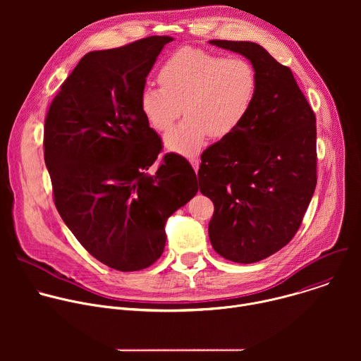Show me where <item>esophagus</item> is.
<instances>
[{
  "mask_svg": "<svg viewBox=\"0 0 361 361\" xmlns=\"http://www.w3.org/2000/svg\"><path fill=\"white\" fill-rule=\"evenodd\" d=\"M190 163H191L194 171L197 173V171H198V167H200V159L195 157V156H194V157H190Z\"/></svg>",
  "mask_w": 361,
  "mask_h": 361,
  "instance_id": "esophagus-1",
  "label": "esophagus"
}]
</instances>
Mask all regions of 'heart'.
Here are the masks:
<instances>
[{
  "label": "heart",
  "instance_id": "1",
  "mask_svg": "<svg viewBox=\"0 0 361 361\" xmlns=\"http://www.w3.org/2000/svg\"><path fill=\"white\" fill-rule=\"evenodd\" d=\"M160 88L144 87L140 107L157 131H167L184 111L185 118L164 138L166 147L183 156L202 148L212 135L226 138L250 116L259 88L254 66L244 57L183 48L157 75Z\"/></svg>",
  "mask_w": 361,
  "mask_h": 361
}]
</instances>
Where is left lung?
<instances>
[{
    "label": "left lung",
    "mask_w": 361,
    "mask_h": 361,
    "mask_svg": "<svg viewBox=\"0 0 361 361\" xmlns=\"http://www.w3.org/2000/svg\"><path fill=\"white\" fill-rule=\"evenodd\" d=\"M254 66L259 88L243 126L201 154V194L214 204L213 248L250 264L294 237L317 184L316 116L291 70L251 41L212 39Z\"/></svg>",
    "instance_id": "1"
}]
</instances>
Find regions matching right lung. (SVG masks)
<instances>
[{
	"label": "right lung",
	"instance_id": "obj_1",
	"mask_svg": "<svg viewBox=\"0 0 361 361\" xmlns=\"http://www.w3.org/2000/svg\"><path fill=\"white\" fill-rule=\"evenodd\" d=\"M173 37L152 35L85 54L51 102L44 160L56 207L81 245L118 271L156 263L166 221L198 191L190 163L163 148L140 94Z\"/></svg>",
	"mask_w": 361,
	"mask_h": 361
}]
</instances>
